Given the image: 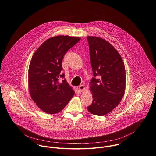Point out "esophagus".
Returning <instances> with one entry per match:
<instances>
[{
  "label": "esophagus",
  "mask_w": 156,
  "mask_h": 156,
  "mask_svg": "<svg viewBox=\"0 0 156 156\" xmlns=\"http://www.w3.org/2000/svg\"><path fill=\"white\" fill-rule=\"evenodd\" d=\"M78 90L80 92H83L84 90H85V87L83 85H80L79 87H78Z\"/></svg>",
  "instance_id": "esophagus-1"
}]
</instances>
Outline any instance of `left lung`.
<instances>
[{"instance_id": "1", "label": "left lung", "mask_w": 156, "mask_h": 156, "mask_svg": "<svg viewBox=\"0 0 156 156\" xmlns=\"http://www.w3.org/2000/svg\"><path fill=\"white\" fill-rule=\"evenodd\" d=\"M87 38L94 74L90 83L93 103L87 109L90 113L101 116L112 112L123 97L125 68L119 53L108 41L96 36Z\"/></svg>"}]
</instances>
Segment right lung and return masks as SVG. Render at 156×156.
I'll use <instances>...</instances> for the list:
<instances>
[{"label": "right lung", "mask_w": 156, "mask_h": 156, "mask_svg": "<svg viewBox=\"0 0 156 156\" xmlns=\"http://www.w3.org/2000/svg\"><path fill=\"white\" fill-rule=\"evenodd\" d=\"M80 37L57 36L46 40L36 50L28 69V88L31 98L48 114L60 112L75 92L64 78L62 62L66 51Z\"/></svg>", "instance_id": "obj_1"}]
</instances>
